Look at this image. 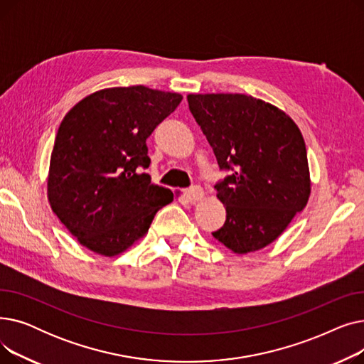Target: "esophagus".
Returning <instances> with one entry per match:
<instances>
[{
  "label": "esophagus",
  "instance_id": "esophagus-1",
  "mask_svg": "<svg viewBox=\"0 0 364 364\" xmlns=\"http://www.w3.org/2000/svg\"><path fill=\"white\" fill-rule=\"evenodd\" d=\"M184 198L190 202H196L199 199L203 198V190L199 187V186H195V187H190L187 190H184Z\"/></svg>",
  "mask_w": 364,
  "mask_h": 364
}]
</instances>
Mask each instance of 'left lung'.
Masks as SVG:
<instances>
[{
	"label": "left lung",
	"mask_w": 364,
	"mask_h": 364,
	"mask_svg": "<svg viewBox=\"0 0 364 364\" xmlns=\"http://www.w3.org/2000/svg\"><path fill=\"white\" fill-rule=\"evenodd\" d=\"M188 109L228 176L215 184L225 223L213 236L236 254L276 240L310 198L307 149L296 124L245 94H188Z\"/></svg>",
	"instance_id": "8db88e82"
}]
</instances>
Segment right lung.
<instances>
[{"mask_svg":"<svg viewBox=\"0 0 364 364\" xmlns=\"http://www.w3.org/2000/svg\"><path fill=\"white\" fill-rule=\"evenodd\" d=\"M183 97L143 85L106 88L75 105L54 140L53 213L90 251L114 257L143 237L169 188L153 184L146 140Z\"/></svg>","mask_w":364,"mask_h":364,"instance_id":"add662e5","label":"right lung"}]
</instances>
